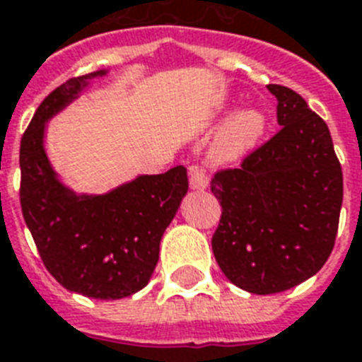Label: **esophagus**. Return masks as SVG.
<instances>
[{
  "label": "esophagus",
  "mask_w": 362,
  "mask_h": 362,
  "mask_svg": "<svg viewBox=\"0 0 362 362\" xmlns=\"http://www.w3.org/2000/svg\"><path fill=\"white\" fill-rule=\"evenodd\" d=\"M189 183L192 189L204 190L209 183V177H207L206 170L202 166H190L189 168Z\"/></svg>",
  "instance_id": "34e87169"
}]
</instances>
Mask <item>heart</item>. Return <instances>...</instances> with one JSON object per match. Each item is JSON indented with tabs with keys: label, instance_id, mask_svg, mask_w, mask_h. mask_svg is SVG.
<instances>
[{
	"label": "heart",
	"instance_id": "heart-1",
	"mask_svg": "<svg viewBox=\"0 0 362 362\" xmlns=\"http://www.w3.org/2000/svg\"><path fill=\"white\" fill-rule=\"evenodd\" d=\"M262 132V117L257 111H240L226 120L213 137L209 156L217 164H230L240 160L253 149Z\"/></svg>",
	"mask_w": 362,
	"mask_h": 362
}]
</instances>
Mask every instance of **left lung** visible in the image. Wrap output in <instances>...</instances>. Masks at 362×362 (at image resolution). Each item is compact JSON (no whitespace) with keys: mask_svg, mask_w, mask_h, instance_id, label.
<instances>
[{"mask_svg":"<svg viewBox=\"0 0 362 362\" xmlns=\"http://www.w3.org/2000/svg\"><path fill=\"white\" fill-rule=\"evenodd\" d=\"M281 126L240 168L219 170L211 192L223 213L211 247L236 287L274 295L317 274L334 247L344 177L329 126L306 100L268 85Z\"/></svg>","mask_w":362,"mask_h":362,"instance_id":"obj_1","label":"left lung"}]
</instances>
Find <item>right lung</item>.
Wrapping results in <instances>:
<instances>
[{
	"instance_id": "right-lung-1",
	"label": "right lung",
	"mask_w": 362,
	"mask_h": 362,
	"mask_svg": "<svg viewBox=\"0 0 362 362\" xmlns=\"http://www.w3.org/2000/svg\"><path fill=\"white\" fill-rule=\"evenodd\" d=\"M98 75L105 71L66 81L33 115L21 141V206L45 268L62 287L117 300L149 283L189 177L187 168L175 166L102 196H77L58 181L43 147L45 122Z\"/></svg>"
}]
</instances>
